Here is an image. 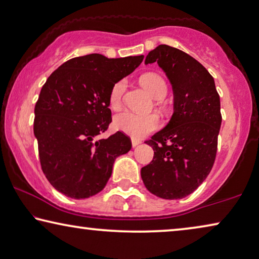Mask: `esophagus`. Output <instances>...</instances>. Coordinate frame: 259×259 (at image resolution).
Masks as SVG:
<instances>
[{"instance_id": "esophagus-1", "label": "esophagus", "mask_w": 259, "mask_h": 259, "mask_svg": "<svg viewBox=\"0 0 259 259\" xmlns=\"http://www.w3.org/2000/svg\"><path fill=\"white\" fill-rule=\"evenodd\" d=\"M131 144H133V146L135 148V146H137L138 144H141V141L137 140V138H131Z\"/></svg>"}]
</instances>
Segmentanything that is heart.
Here are the masks:
<instances>
[{"label": "heart", "instance_id": "heart-1", "mask_svg": "<svg viewBox=\"0 0 259 259\" xmlns=\"http://www.w3.org/2000/svg\"><path fill=\"white\" fill-rule=\"evenodd\" d=\"M141 82L145 90L151 94L154 99H163L167 93V84L159 74L148 73L142 76ZM126 88L125 79L115 82L109 93V105L114 109L121 106L122 98ZM114 126L131 137L140 138L146 134L152 133L160 126V119L157 115H141L133 113L130 110H124L115 115Z\"/></svg>", "mask_w": 259, "mask_h": 259}]
</instances>
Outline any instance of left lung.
<instances>
[{
  "label": "left lung",
  "mask_w": 259,
  "mask_h": 259,
  "mask_svg": "<svg viewBox=\"0 0 259 259\" xmlns=\"http://www.w3.org/2000/svg\"><path fill=\"white\" fill-rule=\"evenodd\" d=\"M157 63L166 73L175 95L171 121L146 144L151 163L142 167L145 187L163 199H181L194 192L213 167L222 116L213 76L179 49L159 45L145 64Z\"/></svg>",
  "instance_id": "1"
}]
</instances>
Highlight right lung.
Returning <instances> with one entry per match:
<instances>
[{"label": "right lung", "mask_w": 259, "mask_h": 259, "mask_svg": "<svg viewBox=\"0 0 259 259\" xmlns=\"http://www.w3.org/2000/svg\"><path fill=\"white\" fill-rule=\"evenodd\" d=\"M143 59L92 53L72 58L46 80L34 106L33 133L41 169L57 191L73 199L98 194L116 157L131 149L130 138L119 131L103 140L98 136L111 122V87Z\"/></svg>", "instance_id": "right-lung-1"}]
</instances>
